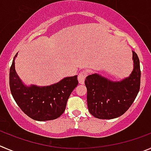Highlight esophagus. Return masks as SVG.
<instances>
[{
  "mask_svg": "<svg viewBox=\"0 0 151 151\" xmlns=\"http://www.w3.org/2000/svg\"><path fill=\"white\" fill-rule=\"evenodd\" d=\"M88 70H84V71H81V73L78 74V79L80 84H84V80H85L86 77H87V76L88 75Z\"/></svg>",
  "mask_w": 151,
  "mask_h": 151,
  "instance_id": "esophagus-1",
  "label": "esophagus"
}]
</instances>
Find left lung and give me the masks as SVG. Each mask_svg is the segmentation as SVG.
<instances>
[{
    "mask_svg": "<svg viewBox=\"0 0 151 151\" xmlns=\"http://www.w3.org/2000/svg\"><path fill=\"white\" fill-rule=\"evenodd\" d=\"M134 68L128 78L113 82L98 74L86 78L89 112L100 119H112L124 114L140 89L141 70L137 54L133 51Z\"/></svg>",
    "mask_w": 151,
    "mask_h": 151,
    "instance_id": "obj_1",
    "label": "left lung"
}]
</instances>
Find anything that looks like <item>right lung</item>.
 I'll return each instance as SVG.
<instances>
[{"label": "right lung", "instance_id": "1", "mask_svg": "<svg viewBox=\"0 0 151 151\" xmlns=\"http://www.w3.org/2000/svg\"><path fill=\"white\" fill-rule=\"evenodd\" d=\"M77 76L67 77L48 87H26L15 72L13 60L9 70V87L15 102L26 115L37 121H49L64 112L70 94L78 84Z\"/></svg>", "mask_w": 151, "mask_h": 151}]
</instances>
